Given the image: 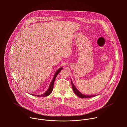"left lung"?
<instances>
[{"label": "left lung", "instance_id": "obj_1", "mask_svg": "<svg viewBox=\"0 0 127 127\" xmlns=\"http://www.w3.org/2000/svg\"><path fill=\"white\" fill-rule=\"evenodd\" d=\"M71 84L72 86V88H73V90L74 93H75V94L78 97L81 98H90L94 96H96V95H85L82 94V93H81L79 90L76 88V87L75 86V85H74L73 82H72L71 79Z\"/></svg>", "mask_w": 127, "mask_h": 127}]
</instances>
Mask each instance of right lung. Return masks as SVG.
<instances>
[{"mask_svg":"<svg viewBox=\"0 0 127 127\" xmlns=\"http://www.w3.org/2000/svg\"><path fill=\"white\" fill-rule=\"evenodd\" d=\"M63 69V67H61L59 69H58L57 71L55 72V74H54V77L53 78V79L51 81V82L50 83V84L49 85V87L48 88V89H47V91L44 93L43 94H42V95H32V94H31V95H33V96H38V97H45V96H48L52 92V90L53 89V86H54V82H55V78L56 77H57V75L60 73V72L61 71V70Z\"/></svg>","mask_w":127,"mask_h":127,"instance_id":"right-lung-1","label":"right lung"}]
</instances>
